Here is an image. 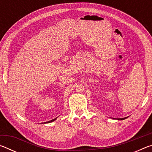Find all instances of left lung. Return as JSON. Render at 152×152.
<instances>
[{"instance_id":"obj_1","label":"left lung","mask_w":152,"mask_h":152,"mask_svg":"<svg viewBox=\"0 0 152 152\" xmlns=\"http://www.w3.org/2000/svg\"><path fill=\"white\" fill-rule=\"evenodd\" d=\"M126 118H127V117H125V118H121V119H118L119 120H123V119H126Z\"/></svg>"}]
</instances>
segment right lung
<instances>
[{"mask_svg":"<svg viewBox=\"0 0 152 152\" xmlns=\"http://www.w3.org/2000/svg\"><path fill=\"white\" fill-rule=\"evenodd\" d=\"M57 119V118H55V119H52V120H51V121H48V122H45L46 123H51V122H52V121H54Z\"/></svg>","mask_w":152,"mask_h":152,"instance_id":"add662e5","label":"right lung"}]
</instances>
